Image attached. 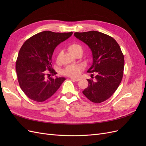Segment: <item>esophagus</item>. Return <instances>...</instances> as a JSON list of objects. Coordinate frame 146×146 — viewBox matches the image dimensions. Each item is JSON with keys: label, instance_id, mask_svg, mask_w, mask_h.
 <instances>
[{"label": "esophagus", "instance_id": "obj_1", "mask_svg": "<svg viewBox=\"0 0 146 146\" xmlns=\"http://www.w3.org/2000/svg\"><path fill=\"white\" fill-rule=\"evenodd\" d=\"M71 78V80H74V81H76V82H78L79 80H80V78H74V77H72V78Z\"/></svg>", "mask_w": 146, "mask_h": 146}]
</instances>
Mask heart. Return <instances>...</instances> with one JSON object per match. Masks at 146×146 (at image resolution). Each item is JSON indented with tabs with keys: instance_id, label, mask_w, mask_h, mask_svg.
Listing matches in <instances>:
<instances>
[{
	"instance_id": "obj_1",
	"label": "heart",
	"mask_w": 146,
	"mask_h": 146,
	"mask_svg": "<svg viewBox=\"0 0 146 146\" xmlns=\"http://www.w3.org/2000/svg\"><path fill=\"white\" fill-rule=\"evenodd\" d=\"M68 50L72 54L75 55L77 52H83L82 47L77 43H72L68 46ZM60 54H58L56 56V60H58L60 58ZM83 70V67L80 64H72L69 65L63 70V74L65 76L69 77H77L80 74Z\"/></svg>"
}]
</instances>
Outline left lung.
Instances as JSON below:
<instances>
[{
  "mask_svg": "<svg viewBox=\"0 0 146 146\" xmlns=\"http://www.w3.org/2000/svg\"><path fill=\"white\" fill-rule=\"evenodd\" d=\"M74 36L91 48L92 64L87 72L96 73L95 80L87 79L88 86L83 94L92 102H103L113 94L122 81L124 57L121 47L114 38L98 31L76 32Z\"/></svg>",
  "mask_w": 146,
  "mask_h": 146,
  "instance_id": "1",
  "label": "left lung"
}]
</instances>
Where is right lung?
<instances>
[{"instance_id":"right-lung-1","label":"right lung","mask_w":146,"mask_h":146,"mask_svg":"<svg viewBox=\"0 0 146 146\" xmlns=\"http://www.w3.org/2000/svg\"><path fill=\"white\" fill-rule=\"evenodd\" d=\"M72 33L44 31L30 37L22 46L16 70L21 90L29 99L38 102L46 100L66 80L50 77L56 74L52 67V56L55 48ZM46 70L50 74H46Z\"/></svg>"}]
</instances>
